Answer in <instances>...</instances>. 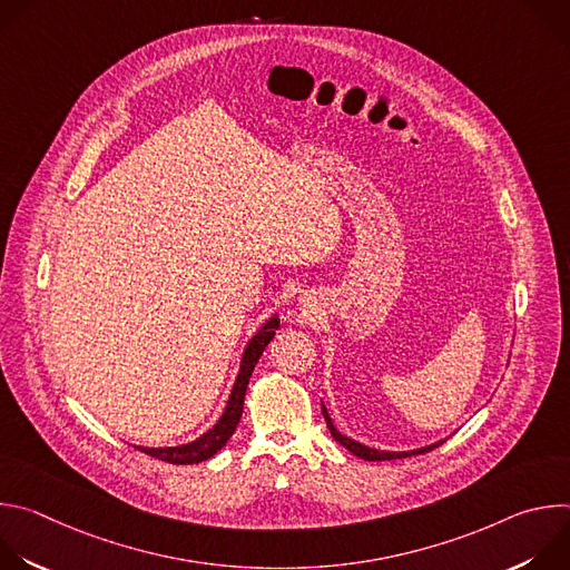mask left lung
Instances as JSON below:
<instances>
[{"label": "left lung", "mask_w": 570, "mask_h": 570, "mask_svg": "<svg viewBox=\"0 0 570 570\" xmlns=\"http://www.w3.org/2000/svg\"><path fill=\"white\" fill-rule=\"evenodd\" d=\"M322 415H324V422H327V426H330V431H332V435H334V440H336V442H341L347 451H352L354 455H358V458H363V460H370V462H376V460H399V458H409V455H422V453H426V451L438 449V446L444 442V440H442V442H438V444H431V446H424V449H417V451H403V453L376 451V449L363 446V444H358V442H354V440H350V438L341 435V433L336 431V426H334L332 417L327 415V409H324V405H322Z\"/></svg>", "instance_id": "1"}]
</instances>
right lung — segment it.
Here are the masks:
<instances>
[{
  "mask_svg": "<svg viewBox=\"0 0 570 570\" xmlns=\"http://www.w3.org/2000/svg\"><path fill=\"white\" fill-rule=\"evenodd\" d=\"M277 327H279V320L277 317L268 320L264 327L259 330V334L246 347V354H243L236 383H234L229 401H227V409H225L223 417L218 420V424L214 429H209L203 438H198L191 444L171 446V449H141V451L146 455H150V458L165 460V462H171V464H196V462H203V460H209L212 455H216L225 446V442L232 438V433L236 431V424H238L240 413H243V396H246L248 381L253 376V370H255L259 356L264 354L268 343L275 338V330Z\"/></svg>",
  "mask_w": 570,
  "mask_h": 570,
  "instance_id": "1",
  "label": "right lung"
}]
</instances>
